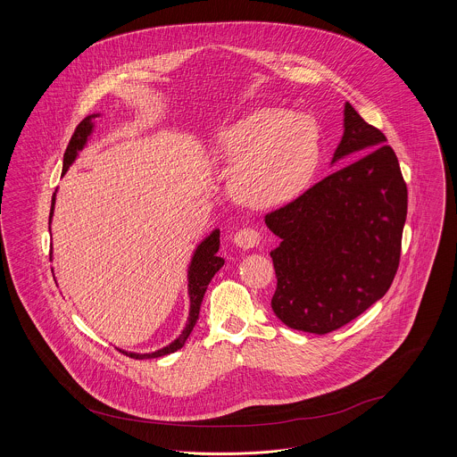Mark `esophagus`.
<instances>
[{"label": "esophagus", "instance_id": "1", "mask_svg": "<svg viewBox=\"0 0 457 457\" xmlns=\"http://www.w3.org/2000/svg\"><path fill=\"white\" fill-rule=\"evenodd\" d=\"M261 234L255 228H241L234 234V245L243 250L257 248L261 245Z\"/></svg>", "mask_w": 457, "mask_h": 457}]
</instances>
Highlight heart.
<instances>
[{"mask_svg":"<svg viewBox=\"0 0 457 457\" xmlns=\"http://www.w3.org/2000/svg\"><path fill=\"white\" fill-rule=\"evenodd\" d=\"M212 153L225 163H236L230 185L237 200L253 207H276L308 188L320 145L310 118L261 107L218 131Z\"/></svg>","mask_w":457,"mask_h":457,"instance_id":"b5f03b06","label":"heart"}]
</instances>
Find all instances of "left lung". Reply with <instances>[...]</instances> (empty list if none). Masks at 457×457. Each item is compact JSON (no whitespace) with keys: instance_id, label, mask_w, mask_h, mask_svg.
I'll use <instances>...</instances> for the list:
<instances>
[{"instance_id":"1","label":"left lung","mask_w":457,"mask_h":457,"mask_svg":"<svg viewBox=\"0 0 457 457\" xmlns=\"http://www.w3.org/2000/svg\"><path fill=\"white\" fill-rule=\"evenodd\" d=\"M386 140L346 102L332 162L359 158L265 214L281 239L270 252L278 279L270 306L285 326L327 334L387 294L401 257L408 190Z\"/></svg>"}]
</instances>
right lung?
<instances>
[{"label": "right lung", "mask_w": 457, "mask_h": 457, "mask_svg": "<svg viewBox=\"0 0 457 457\" xmlns=\"http://www.w3.org/2000/svg\"><path fill=\"white\" fill-rule=\"evenodd\" d=\"M96 116V114H95ZM95 116H87L86 120H82L77 129L73 131L68 145H66L65 156H63V172L68 170V167L73 163V160L77 158V153L86 145L87 137L93 131V123L91 120ZM54 196L53 195V205H51V214H49V223L53 218V211H54ZM220 248V230H214L211 236H207L195 250V255L190 263L188 269V294H190V315H188V324L185 327V330L181 332V336L178 339H174L170 345L163 346L162 350H156L153 353H129L130 357L135 359H154V357H162L172 352H178L179 348L185 346L188 336L192 334L196 320H198V313H200V304L205 294V288L209 285V281L212 279V276L221 269V265L225 261L221 257L216 255Z\"/></svg>", "instance_id": "right-lung-1"}]
</instances>
